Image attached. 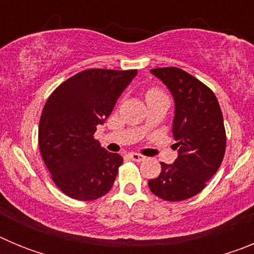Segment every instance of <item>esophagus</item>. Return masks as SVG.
Listing matches in <instances>:
<instances>
[{"instance_id": "1", "label": "esophagus", "mask_w": 254, "mask_h": 254, "mask_svg": "<svg viewBox=\"0 0 254 254\" xmlns=\"http://www.w3.org/2000/svg\"><path fill=\"white\" fill-rule=\"evenodd\" d=\"M128 156L132 159V160H134V161H143V160H145V156H143V155H141V154H137V152H129Z\"/></svg>"}]
</instances>
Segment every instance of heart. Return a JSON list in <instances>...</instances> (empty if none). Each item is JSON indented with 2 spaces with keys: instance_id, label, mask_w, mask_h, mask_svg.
Here are the masks:
<instances>
[{
  "instance_id": "b5f03b06",
  "label": "heart",
  "mask_w": 254,
  "mask_h": 254,
  "mask_svg": "<svg viewBox=\"0 0 254 254\" xmlns=\"http://www.w3.org/2000/svg\"><path fill=\"white\" fill-rule=\"evenodd\" d=\"M159 98H167V95L163 93L161 90H159V89H150V90H147L146 93V99L147 102L149 100H154V99H159Z\"/></svg>"
}]
</instances>
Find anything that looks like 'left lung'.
I'll list each match as a JSON object with an SVG mask.
<instances>
[{"mask_svg":"<svg viewBox=\"0 0 254 254\" xmlns=\"http://www.w3.org/2000/svg\"><path fill=\"white\" fill-rule=\"evenodd\" d=\"M169 89L174 100L173 137L178 158L161 164L159 177L149 181L154 194L183 201L205 188L221 165L226 146L219 102L205 84L177 67L150 69Z\"/></svg>","mask_w":254,"mask_h":254,"instance_id":"8db88e82","label":"left lung"}]
</instances>
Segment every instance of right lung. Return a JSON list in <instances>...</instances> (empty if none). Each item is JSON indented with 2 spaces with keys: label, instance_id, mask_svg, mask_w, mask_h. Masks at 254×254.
Listing matches in <instances>:
<instances>
[{
  "label": "right lung",
  "instance_id": "add662e5",
  "mask_svg": "<svg viewBox=\"0 0 254 254\" xmlns=\"http://www.w3.org/2000/svg\"><path fill=\"white\" fill-rule=\"evenodd\" d=\"M136 75L137 69H85L47 100L38 133L40 154L56 186L71 198L93 201L111 190L123 158L100 146L94 133Z\"/></svg>",
  "mask_w": 254,
  "mask_h": 254
}]
</instances>
